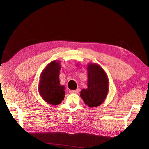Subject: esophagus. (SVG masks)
Instances as JSON below:
<instances>
[{"mask_svg": "<svg viewBox=\"0 0 149 149\" xmlns=\"http://www.w3.org/2000/svg\"><path fill=\"white\" fill-rule=\"evenodd\" d=\"M70 93H77L79 92V90H70Z\"/></svg>", "mask_w": 149, "mask_h": 149, "instance_id": "34e87169", "label": "esophagus"}]
</instances>
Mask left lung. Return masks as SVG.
Here are the masks:
<instances>
[{"label":"left lung","instance_id":"obj_1","mask_svg":"<svg viewBox=\"0 0 149 149\" xmlns=\"http://www.w3.org/2000/svg\"><path fill=\"white\" fill-rule=\"evenodd\" d=\"M88 88L81 91L80 96L90 107L100 106L104 102L108 92V78L99 65L90 63L88 66Z\"/></svg>","mask_w":149,"mask_h":149}]
</instances>
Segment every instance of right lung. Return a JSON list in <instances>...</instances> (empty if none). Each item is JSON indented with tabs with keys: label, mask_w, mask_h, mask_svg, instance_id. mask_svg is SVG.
<instances>
[{
	"label": "right lung",
	"mask_w": 149,
	"mask_h": 149,
	"mask_svg": "<svg viewBox=\"0 0 149 149\" xmlns=\"http://www.w3.org/2000/svg\"><path fill=\"white\" fill-rule=\"evenodd\" d=\"M59 61H53L43 69L40 76L39 93L42 99L48 104L58 105L65 97V86L59 84Z\"/></svg>",
	"instance_id": "right-lung-1"
}]
</instances>
